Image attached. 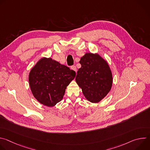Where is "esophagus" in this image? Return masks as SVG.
Instances as JSON below:
<instances>
[{
    "instance_id": "obj_1",
    "label": "esophagus",
    "mask_w": 150,
    "mask_h": 150,
    "mask_svg": "<svg viewBox=\"0 0 150 150\" xmlns=\"http://www.w3.org/2000/svg\"><path fill=\"white\" fill-rule=\"evenodd\" d=\"M71 69H72V70H73V71H76V67L75 66H72L71 67Z\"/></svg>"
}]
</instances>
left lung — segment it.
I'll return each instance as SVG.
<instances>
[{
	"label": "left lung",
	"mask_w": 150,
	"mask_h": 150,
	"mask_svg": "<svg viewBox=\"0 0 150 150\" xmlns=\"http://www.w3.org/2000/svg\"><path fill=\"white\" fill-rule=\"evenodd\" d=\"M81 67L75 81L88 101L98 103L111 90L113 78L107 62L98 54L88 53L81 58Z\"/></svg>",
	"instance_id": "8db88e82"
}]
</instances>
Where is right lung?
<instances>
[{
  "instance_id": "right-lung-1",
  "label": "right lung",
  "mask_w": 150,
  "mask_h": 150,
  "mask_svg": "<svg viewBox=\"0 0 150 150\" xmlns=\"http://www.w3.org/2000/svg\"><path fill=\"white\" fill-rule=\"evenodd\" d=\"M76 73L51 58L41 59L32 68L29 83L34 97L42 104L52 107L60 101Z\"/></svg>"
}]
</instances>
